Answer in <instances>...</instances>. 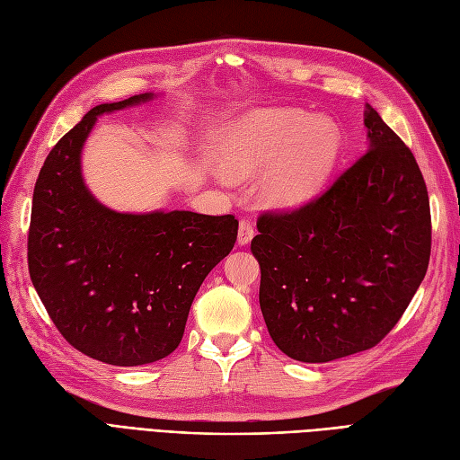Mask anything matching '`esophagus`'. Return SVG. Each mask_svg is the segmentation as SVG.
Instances as JSON below:
<instances>
[{
  "label": "esophagus",
  "mask_w": 460,
  "mask_h": 460,
  "mask_svg": "<svg viewBox=\"0 0 460 460\" xmlns=\"http://www.w3.org/2000/svg\"><path fill=\"white\" fill-rule=\"evenodd\" d=\"M252 235H255V225L249 218H242L240 228H237V243L247 245L252 240Z\"/></svg>",
  "instance_id": "esophagus-1"
}]
</instances>
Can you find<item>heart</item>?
Segmentation results:
<instances>
[{
  "label": "heart",
  "mask_w": 460,
  "mask_h": 460,
  "mask_svg": "<svg viewBox=\"0 0 460 460\" xmlns=\"http://www.w3.org/2000/svg\"><path fill=\"white\" fill-rule=\"evenodd\" d=\"M341 135L325 118L296 108H261L230 123L220 140V182L259 179V198L268 208L295 209L320 192L337 164Z\"/></svg>",
  "instance_id": "b5f03b06"
}]
</instances>
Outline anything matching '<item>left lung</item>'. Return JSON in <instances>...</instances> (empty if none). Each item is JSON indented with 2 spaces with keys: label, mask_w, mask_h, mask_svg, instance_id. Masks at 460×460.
<instances>
[{
  "label": "left lung",
  "mask_w": 460,
  "mask_h": 460,
  "mask_svg": "<svg viewBox=\"0 0 460 460\" xmlns=\"http://www.w3.org/2000/svg\"><path fill=\"white\" fill-rule=\"evenodd\" d=\"M367 152L310 203L264 213L251 251L261 310L283 354L325 363L398 323L430 261V201L415 155L366 104Z\"/></svg>",
  "instance_id": "obj_1"
}]
</instances>
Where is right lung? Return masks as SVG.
Returning <instances> with one entry per match:
<instances>
[{
  "label": "right lung",
  "instance_id": "obj_1",
  "mask_svg": "<svg viewBox=\"0 0 460 460\" xmlns=\"http://www.w3.org/2000/svg\"><path fill=\"white\" fill-rule=\"evenodd\" d=\"M154 97L91 108L47 155L31 199L28 270L47 314L79 352L119 367L175 350L199 285L237 237L232 215L118 213L89 192L82 150L99 116Z\"/></svg>",
  "mask_w": 460,
  "mask_h": 460
}]
</instances>
